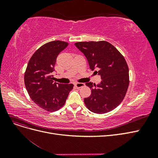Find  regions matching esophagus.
Masks as SVG:
<instances>
[{
	"mask_svg": "<svg viewBox=\"0 0 158 158\" xmlns=\"http://www.w3.org/2000/svg\"><path fill=\"white\" fill-rule=\"evenodd\" d=\"M84 85H85V84H84V83H76V84H74L75 87H76V88H78V89H79V88H80L84 87Z\"/></svg>",
	"mask_w": 158,
	"mask_h": 158,
	"instance_id": "obj_1",
	"label": "esophagus"
}]
</instances>
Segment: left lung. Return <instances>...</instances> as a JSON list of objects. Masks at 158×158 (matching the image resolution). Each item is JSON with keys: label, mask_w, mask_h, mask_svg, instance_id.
<instances>
[{"label": "left lung", "mask_w": 158, "mask_h": 158, "mask_svg": "<svg viewBox=\"0 0 158 158\" xmlns=\"http://www.w3.org/2000/svg\"><path fill=\"white\" fill-rule=\"evenodd\" d=\"M76 47L86 57L90 69L98 70L102 81L95 85L85 83L91 95L84 99L87 108L103 114L112 111L125 98L129 84L128 67L122 54L106 41L77 42Z\"/></svg>", "instance_id": "1"}]
</instances>
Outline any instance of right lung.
I'll return each mask as SVG.
<instances>
[{
    "mask_svg": "<svg viewBox=\"0 0 158 158\" xmlns=\"http://www.w3.org/2000/svg\"><path fill=\"white\" fill-rule=\"evenodd\" d=\"M69 44L52 41L42 45L30 59L24 74V83L30 97L38 106L54 112L63 107L74 85L53 81L56 57Z\"/></svg>",
    "mask_w": 158,
    "mask_h": 158,
    "instance_id": "right-lung-1",
    "label": "right lung"
}]
</instances>
